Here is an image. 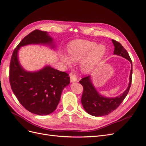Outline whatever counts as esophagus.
<instances>
[{"instance_id":"1","label":"esophagus","mask_w":146,"mask_h":146,"mask_svg":"<svg viewBox=\"0 0 146 146\" xmlns=\"http://www.w3.org/2000/svg\"><path fill=\"white\" fill-rule=\"evenodd\" d=\"M69 76H70V82H76L77 81L76 74L75 72H74V71L70 72L69 74Z\"/></svg>"}]
</instances>
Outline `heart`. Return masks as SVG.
<instances>
[{"instance_id":"b5f03b06","label":"heart","mask_w":146,"mask_h":146,"mask_svg":"<svg viewBox=\"0 0 146 146\" xmlns=\"http://www.w3.org/2000/svg\"><path fill=\"white\" fill-rule=\"evenodd\" d=\"M106 48L103 45H98L94 42L85 40H78L72 42L68 48L69 55H61L63 62L67 66H70L72 61L77 62L84 57L82 63L83 71L88 72L94 68L105 54Z\"/></svg>"}]
</instances>
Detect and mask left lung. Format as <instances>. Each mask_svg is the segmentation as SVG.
Masks as SVG:
<instances>
[{"instance_id": "1", "label": "left lung", "mask_w": 146, "mask_h": 146, "mask_svg": "<svg viewBox=\"0 0 146 146\" xmlns=\"http://www.w3.org/2000/svg\"><path fill=\"white\" fill-rule=\"evenodd\" d=\"M114 46V54L121 56L129 60L131 64V69L130 74V83L127 89L123 94L116 98H107L100 95L96 91L91 81V77H87L82 78L79 82L83 86V91L82 96V104L85 111L94 116H103L107 115L109 113L115 110L122 101L125 98L129 91L132 79V62L129 53L125 49L120 42L112 39Z\"/></svg>"}]
</instances>
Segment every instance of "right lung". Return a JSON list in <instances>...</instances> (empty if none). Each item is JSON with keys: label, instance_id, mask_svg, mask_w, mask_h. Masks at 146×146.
Wrapping results in <instances>:
<instances>
[{"label": "right lung", "instance_id": "add662e5", "mask_svg": "<svg viewBox=\"0 0 146 146\" xmlns=\"http://www.w3.org/2000/svg\"><path fill=\"white\" fill-rule=\"evenodd\" d=\"M32 44L53 46L47 32L35 30L24 37L13 52L10 65L9 81L13 93L19 103L30 112L47 115L54 111L61 92L70 83L69 74L46 66L37 72H27L22 68L17 57L19 48Z\"/></svg>", "mask_w": 146, "mask_h": 146}]
</instances>
